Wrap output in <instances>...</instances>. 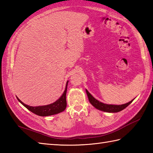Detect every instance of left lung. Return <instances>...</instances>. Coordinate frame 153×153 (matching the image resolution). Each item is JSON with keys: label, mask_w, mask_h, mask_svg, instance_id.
I'll use <instances>...</instances> for the list:
<instances>
[{"label": "left lung", "mask_w": 153, "mask_h": 153, "mask_svg": "<svg viewBox=\"0 0 153 153\" xmlns=\"http://www.w3.org/2000/svg\"><path fill=\"white\" fill-rule=\"evenodd\" d=\"M85 90H86L87 95V97H88L90 103L91 104V105L97 109L101 110V111H103V112H110V113L118 112L124 108H126V107L130 105V104L133 102V100H134V99L132 100H131L130 102L123 104V105H108V104H105L102 102H100L98 100H97L95 98H94V97L91 95V93L88 91L87 89Z\"/></svg>", "instance_id": "left-lung-1"}]
</instances>
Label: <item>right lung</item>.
Wrapping results in <instances>:
<instances>
[{"label":"right lung","instance_id":"add662e5","mask_svg":"<svg viewBox=\"0 0 153 153\" xmlns=\"http://www.w3.org/2000/svg\"><path fill=\"white\" fill-rule=\"evenodd\" d=\"M68 83V81H67L66 84V87H65V90L62 95L60 98L58 100H56L54 102L51 103L50 105H44V106H31L25 105V104L22 102L21 100L18 98V97H17V99L18 100V101L21 104H22L25 108H27L30 111L32 112L38 116H48L56 114L63 112L66 108L67 103H66V92H67Z\"/></svg>","mask_w":153,"mask_h":153}]
</instances>
